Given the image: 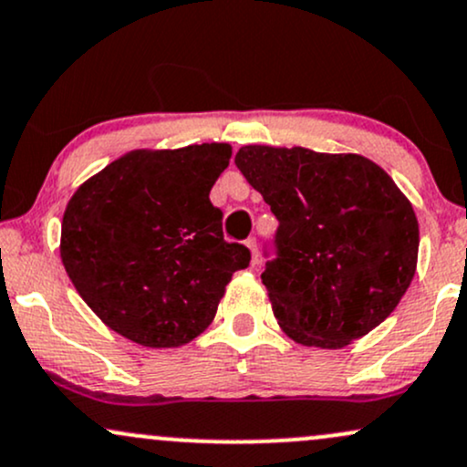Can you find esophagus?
<instances>
[{"mask_svg":"<svg viewBox=\"0 0 467 467\" xmlns=\"http://www.w3.org/2000/svg\"><path fill=\"white\" fill-rule=\"evenodd\" d=\"M245 245H248V248H250V253H253V261H254V264H257V257H259V253H257V239L250 237L248 242H245Z\"/></svg>","mask_w":467,"mask_h":467,"instance_id":"1","label":"esophagus"}]
</instances>
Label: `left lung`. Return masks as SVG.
<instances>
[{
    "instance_id": "obj_1",
    "label": "left lung",
    "mask_w": 467,
    "mask_h": 467,
    "mask_svg": "<svg viewBox=\"0 0 467 467\" xmlns=\"http://www.w3.org/2000/svg\"><path fill=\"white\" fill-rule=\"evenodd\" d=\"M234 163L279 222L261 281L290 339L343 348L390 317L417 270L419 223L383 168L301 146H244Z\"/></svg>"
}]
</instances>
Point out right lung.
Returning a JSON list of instances; mask_svg holds the SVG:
<instances>
[{"mask_svg": "<svg viewBox=\"0 0 467 467\" xmlns=\"http://www.w3.org/2000/svg\"><path fill=\"white\" fill-rule=\"evenodd\" d=\"M228 143L124 155L73 194L61 222V261L106 326L148 348H177L214 319L250 250L223 239L210 188Z\"/></svg>", "mask_w": 467, "mask_h": 467, "instance_id": "add662e5", "label": "right lung"}]
</instances>
